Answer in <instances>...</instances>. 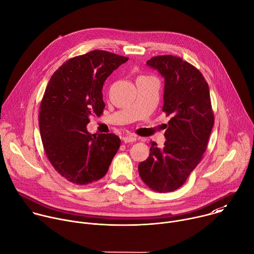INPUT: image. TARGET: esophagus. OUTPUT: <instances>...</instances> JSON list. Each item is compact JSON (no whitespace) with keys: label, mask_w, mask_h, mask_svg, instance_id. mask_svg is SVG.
I'll list each match as a JSON object with an SVG mask.
<instances>
[{"label":"esophagus","mask_w":254,"mask_h":254,"mask_svg":"<svg viewBox=\"0 0 254 254\" xmlns=\"http://www.w3.org/2000/svg\"><path fill=\"white\" fill-rule=\"evenodd\" d=\"M123 140L125 142H132V141H135L136 140V136L133 135V134H129V135H126L123 137Z\"/></svg>","instance_id":"obj_1"}]
</instances>
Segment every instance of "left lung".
<instances>
[{
	"mask_svg": "<svg viewBox=\"0 0 254 254\" xmlns=\"http://www.w3.org/2000/svg\"><path fill=\"white\" fill-rule=\"evenodd\" d=\"M147 64L165 78L163 112L171 116L162 149L152 141L138 173L149 188L167 193L179 189L201 162L214 125L210 91L201 72L173 55L152 57Z\"/></svg>",
	"mask_w": 254,
	"mask_h": 254,
	"instance_id": "8db88e82",
	"label": "left lung"
}]
</instances>
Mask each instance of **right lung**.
Instances as JSON below:
<instances>
[{
    "label": "right lung",
    "instance_id": "1",
    "mask_svg": "<svg viewBox=\"0 0 254 254\" xmlns=\"http://www.w3.org/2000/svg\"><path fill=\"white\" fill-rule=\"evenodd\" d=\"M128 60L103 50L69 59L50 78L39 113L46 156L67 181L87 185L101 179L120 149L115 133L91 134L86 126L105 106L102 86L113 71Z\"/></svg>",
    "mask_w": 254,
    "mask_h": 254
}]
</instances>
